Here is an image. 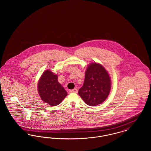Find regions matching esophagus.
Returning a JSON list of instances; mask_svg holds the SVG:
<instances>
[{
    "instance_id": "esophagus-1",
    "label": "esophagus",
    "mask_w": 151,
    "mask_h": 151,
    "mask_svg": "<svg viewBox=\"0 0 151 151\" xmlns=\"http://www.w3.org/2000/svg\"><path fill=\"white\" fill-rule=\"evenodd\" d=\"M70 93H78V89L75 88V89H72V90H70Z\"/></svg>"
}]
</instances>
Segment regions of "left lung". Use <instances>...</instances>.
<instances>
[{"label":"left lung","mask_w":151,"mask_h":151,"mask_svg":"<svg viewBox=\"0 0 151 151\" xmlns=\"http://www.w3.org/2000/svg\"><path fill=\"white\" fill-rule=\"evenodd\" d=\"M111 89V80L105 68L97 63L88 65L79 96L88 105L97 106L106 99Z\"/></svg>","instance_id":"1"}]
</instances>
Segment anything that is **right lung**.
Here are the masks:
<instances>
[{"instance_id":"1","label":"right lung","mask_w":151,"mask_h":151,"mask_svg":"<svg viewBox=\"0 0 151 151\" xmlns=\"http://www.w3.org/2000/svg\"><path fill=\"white\" fill-rule=\"evenodd\" d=\"M38 93L42 100L51 106L60 104L67 95L58 81V76L50 70L43 72L38 84Z\"/></svg>"}]
</instances>
